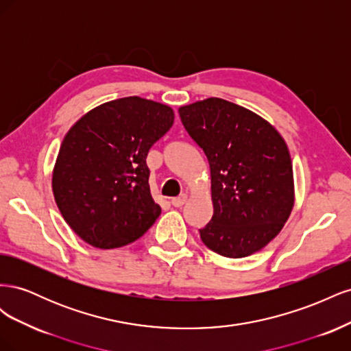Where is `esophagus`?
<instances>
[{
  "label": "esophagus",
  "instance_id": "esophagus-1",
  "mask_svg": "<svg viewBox=\"0 0 351 351\" xmlns=\"http://www.w3.org/2000/svg\"><path fill=\"white\" fill-rule=\"evenodd\" d=\"M186 200H187V195L183 193V195H180V196L171 199V205L176 206V208H182L186 204Z\"/></svg>",
  "mask_w": 351,
  "mask_h": 351
}]
</instances>
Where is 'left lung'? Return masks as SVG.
Listing matches in <instances>:
<instances>
[{
    "label": "left lung",
    "instance_id": "1",
    "mask_svg": "<svg viewBox=\"0 0 351 351\" xmlns=\"http://www.w3.org/2000/svg\"><path fill=\"white\" fill-rule=\"evenodd\" d=\"M210 169L214 215L200 231L205 246L246 258L278 236L294 206L291 156L282 136L261 115L221 98L178 108Z\"/></svg>",
    "mask_w": 351,
    "mask_h": 351
}]
</instances>
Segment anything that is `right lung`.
<instances>
[{
    "label": "right lung",
    "mask_w": 351,
    "mask_h": 351,
    "mask_svg": "<svg viewBox=\"0 0 351 351\" xmlns=\"http://www.w3.org/2000/svg\"><path fill=\"white\" fill-rule=\"evenodd\" d=\"M173 123L168 105L127 97L98 105L73 124L52 169V193L83 241L123 247L154 226L161 206L151 195L146 156Z\"/></svg>",
    "instance_id": "right-lung-1"
}]
</instances>
